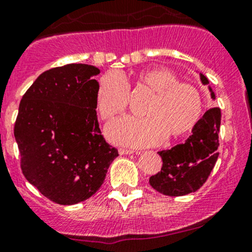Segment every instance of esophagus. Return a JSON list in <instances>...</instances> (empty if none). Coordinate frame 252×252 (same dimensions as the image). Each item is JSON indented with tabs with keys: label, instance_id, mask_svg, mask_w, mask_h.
Here are the masks:
<instances>
[{
	"label": "esophagus",
	"instance_id": "esophagus-1",
	"mask_svg": "<svg viewBox=\"0 0 252 252\" xmlns=\"http://www.w3.org/2000/svg\"><path fill=\"white\" fill-rule=\"evenodd\" d=\"M119 154H120V155H129V154H133V150H131V149L120 148L119 149Z\"/></svg>",
	"mask_w": 252,
	"mask_h": 252
}]
</instances>
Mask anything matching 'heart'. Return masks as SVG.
<instances>
[{"label": "heart", "instance_id": "heart-1", "mask_svg": "<svg viewBox=\"0 0 252 252\" xmlns=\"http://www.w3.org/2000/svg\"><path fill=\"white\" fill-rule=\"evenodd\" d=\"M136 83L154 93L142 112L145 118H124L110 124L105 133L113 143L149 147L166 136L169 139L186 136L201 120V93L190 84L179 83L174 73L148 69L138 73ZM128 99V85L120 74L108 72L102 75L96 93V109L102 120L112 121L124 114Z\"/></svg>", "mask_w": 252, "mask_h": 252}]
</instances>
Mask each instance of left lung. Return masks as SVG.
Returning <instances> with one entry per match:
<instances>
[{"instance_id":"8db88e82","label":"left lung","mask_w":252,"mask_h":252,"mask_svg":"<svg viewBox=\"0 0 252 252\" xmlns=\"http://www.w3.org/2000/svg\"><path fill=\"white\" fill-rule=\"evenodd\" d=\"M199 77L203 85L209 84L202 73ZM209 91L215 99L210 86ZM220 125V108H212L204 113L185 143L158 151L163 164L158 174L150 177V185L159 193L172 197L185 196L202 188L218 161Z\"/></svg>"}]
</instances>
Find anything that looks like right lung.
Segmentation results:
<instances>
[{
	"label": "right lung",
	"instance_id": "obj_1",
	"mask_svg": "<svg viewBox=\"0 0 252 252\" xmlns=\"http://www.w3.org/2000/svg\"><path fill=\"white\" fill-rule=\"evenodd\" d=\"M99 69L71 63L43 72L21 98L14 137L21 170L43 196L62 205L90 198L118 158L96 113Z\"/></svg>",
	"mask_w": 252,
	"mask_h": 252
}]
</instances>
